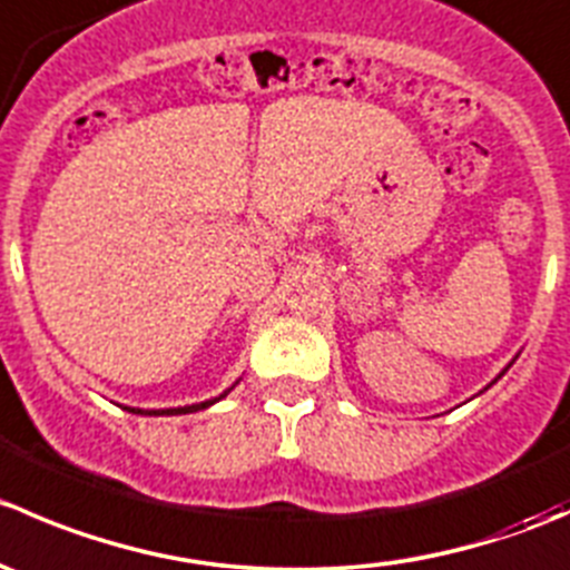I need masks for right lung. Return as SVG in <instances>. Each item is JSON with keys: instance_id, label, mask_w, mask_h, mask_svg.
Masks as SVG:
<instances>
[{"instance_id": "1", "label": "right lung", "mask_w": 570, "mask_h": 570, "mask_svg": "<svg viewBox=\"0 0 570 570\" xmlns=\"http://www.w3.org/2000/svg\"><path fill=\"white\" fill-rule=\"evenodd\" d=\"M226 394H228V392H226ZM226 394H220V396H226ZM220 396H215V400H209V402H198V405H187V407H165V411H140V407H126V411H129V413H148V416H176V413L204 411V407L215 405V402L220 400Z\"/></svg>"}]
</instances>
